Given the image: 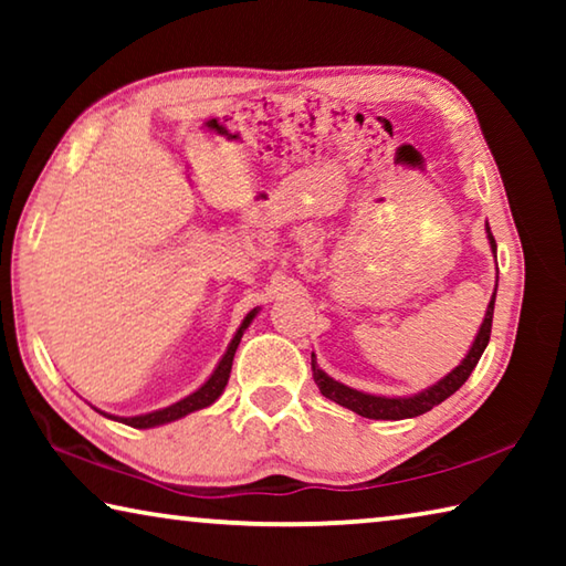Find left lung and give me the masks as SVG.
Wrapping results in <instances>:
<instances>
[{"mask_svg": "<svg viewBox=\"0 0 566 566\" xmlns=\"http://www.w3.org/2000/svg\"><path fill=\"white\" fill-rule=\"evenodd\" d=\"M486 239H490V247L496 256V242L492 237V229L486 224ZM496 282H500V276H496ZM494 300H496V290L492 294L490 304H486V314H484V322L482 327H479L476 337L472 342V347H469L467 357L457 364V367L449 371L447 377H442L439 381H434L432 387L417 391V395H409V397H377V395H367V391H359V389H352L347 385H342V381L332 379L327 371L319 369L317 357H314L312 352V375L314 381H317L319 391L327 399L337 401V405L347 407L352 411H357L359 417H367V419H411V417H419L424 415L437 405H442L447 397H452L454 391L464 385L472 375L476 361L482 359V354L486 349V344H490V334H492V317H494Z\"/></svg>", "mask_w": 566, "mask_h": 566, "instance_id": "left-lung-1", "label": "left lung"}]
</instances>
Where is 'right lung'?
<instances>
[{
    "label": "right lung",
    "mask_w": 566,
    "mask_h": 566,
    "mask_svg": "<svg viewBox=\"0 0 566 566\" xmlns=\"http://www.w3.org/2000/svg\"><path fill=\"white\" fill-rule=\"evenodd\" d=\"M256 312L260 310H252L247 314V317L242 319V324H239L237 334L232 337V342H229V347L224 352V357L219 359V364L214 367L212 375H209V379L205 381L202 387H199L197 391H191L189 397L175 401V405H169L165 409H157V411H149V415H137V417H114V415H107V411H99V415L109 417L114 421H122V424H129L134 429H149V427H159V424H169V421H177L181 417L191 415V411H199L205 409L209 405H214V401L222 397V391L227 387L229 381V371H232V361H234V352L239 347V342H242V334L244 329L252 324V319L256 317Z\"/></svg>",
    "instance_id": "add662e5"
}]
</instances>
